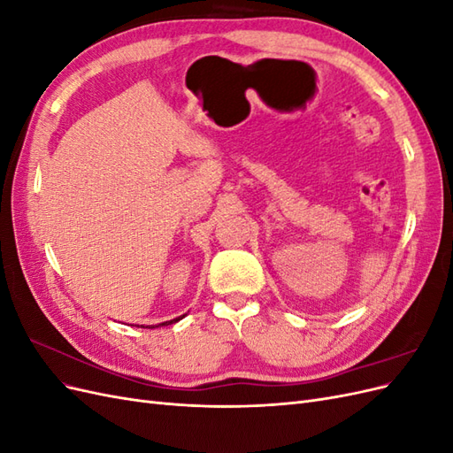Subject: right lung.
<instances>
[{"mask_svg": "<svg viewBox=\"0 0 453 453\" xmlns=\"http://www.w3.org/2000/svg\"><path fill=\"white\" fill-rule=\"evenodd\" d=\"M181 318H175V319H172V321H166V323H160V325H172V323H177V321H180Z\"/></svg>", "mask_w": 453, "mask_h": 453, "instance_id": "add662e5", "label": "right lung"}]
</instances>
